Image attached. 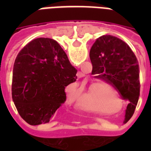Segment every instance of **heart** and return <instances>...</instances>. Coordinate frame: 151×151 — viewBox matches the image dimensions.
Listing matches in <instances>:
<instances>
[{"label":"heart","instance_id":"heart-1","mask_svg":"<svg viewBox=\"0 0 151 151\" xmlns=\"http://www.w3.org/2000/svg\"><path fill=\"white\" fill-rule=\"evenodd\" d=\"M99 86H104V84L102 83V82H96L95 84H93L91 87V90H93V89L96 88V87H99ZM89 93L91 94L92 93L91 91H90ZM108 93L110 95H112L113 96V93L111 91H108ZM99 97L102 99H109V98H107L104 94L103 92H100L99 94ZM79 107L82 109H85V110H88V111H103V108H102L101 104L99 102L96 101V100H92L91 99H89L88 100L86 101L81 102L79 104Z\"/></svg>","mask_w":151,"mask_h":151}]
</instances>
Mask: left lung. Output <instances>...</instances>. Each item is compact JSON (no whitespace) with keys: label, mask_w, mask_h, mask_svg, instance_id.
<instances>
[{"label":"left lung","mask_w":151,"mask_h":151,"mask_svg":"<svg viewBox=\"0 0 151 151\" xmlns=\"http://www.w3.org/2000/svg\"><path fill=\"white\" fill-rule=\"evenodd\" d=\"M92 74L115 87L121 98L129 100L125 120L134 113L140 95L139 65L136 56L123 40L103 35L95 40L90 51Z\"/></svg>","instance_id":"left-lung-1"}]
</instances>
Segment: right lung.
<instances>
[{
	"label": "right lung",
	"instance_id": "right-lung-1",
	"mask_svg": "<svg viewBox=\"0 0 151 151\" xmlns=\"http://www.w3.org/2000/svg\"><path fill=\"white\" fill-rule=\"evenodd\" d=\"M77 69L56 40L37 38L16 57L12 98L18 113L31 125L49 122L65 102V89L76 82Z\"/></svg>",
	"mask_w": 151,
	"mask_h": 151
}]
</instances>
